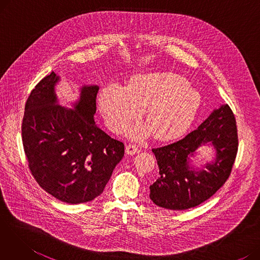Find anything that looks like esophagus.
Listing matches in <instances>:
<instances>
[{
    "instance_id": "34e87169",
    "label": "esophagus",
    "mask_w": 260,
    "mask_h": 260,
    "mask_svg": "<svg viewBox=\"0 0 260 260\" xmlns=\"http://www.w3.org/2000/svg\"><path fill=\"white\" fill-rule=\"evenodd\" d=\"M125 152L127 155H135L140 152V148L138 146H136L134 144H128L126 145V148H125Z\"/></svg>"
}]
</instances>
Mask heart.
<instances>
[{"mask_svg": "<svg viewBox=\"0 0 260 260\" xmlns=\"http://www.w3.org/2000/svg\"><path fill=\"white\" fill-rule=\"evenodd\" d=\"M200 104L199 91L174 73L139 75L127 87L111 83L99 93L101 113L108 128L115 133H121L143 108L146 121L138 122L128 131L134 140H143L154 134L163 141L179 137L192 125Z\"/></svg>", "mask_w": 260, "mask_h": 260, "instance_id": "heart-1", "label": "heart"}]
</instances>
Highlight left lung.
<instances>
[{"label":"left lung","instance_id":"1","mask_svg":"<svg viewBox=\"0 0 260 260\" xmlns=\"http://www.w3.org/2000/svg\"><path fill=\"white\" fill-rule=\"evenodd\" d=\"M202 146L212 147L214 157L197 167L191 163V158ZM237 148L234 114L228 104L220 105L181 140L153 148L159 177L149 186V198L156 206L168 210L180 211L199 206L229 178Z\"/></svg>","mask_w":260,"mask_h":260}]
</instances>
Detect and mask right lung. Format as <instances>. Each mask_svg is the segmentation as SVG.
<instances>
[{
  "instance_id": "add662e5",
  "label": "right lung",
  "mask_w": 260,
  "mask_h": 260,
  "mask_svg": "<svg viewBox=\"0 0 260 260\" xmlns=\"http://www.w3.org/2000/svg\"><path fill=\"white\" fill-rule=\"evenodd\" d=\"M53 72L41 80L25 104L22 140L39 185L63 202L78 204L102 194L124 156V144L95 124L98 85H82L68 108L60 105Z\"/></svg>"
}]
</instances>
